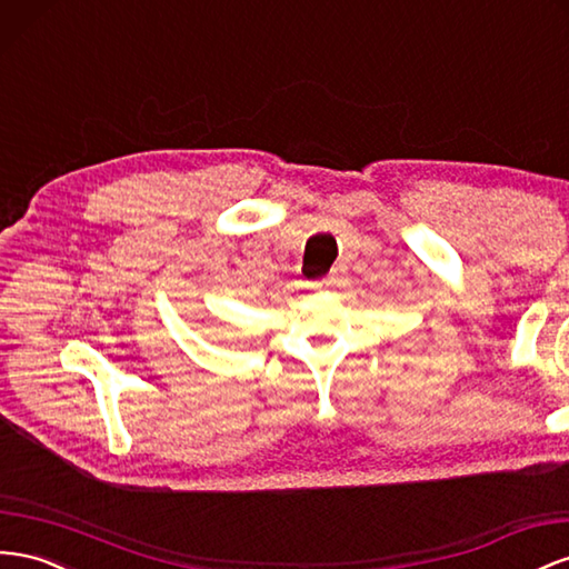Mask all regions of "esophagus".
Masks as SVG:
<instances>
[{
    "label": "esophagus",
    "instance_id": "esophagus-1",
    "mask_svg": "<svg viewBox=\"0 0 569 569\" xmlns=\"http://www.w3.org/2000/svg\"><path fill=\"white\" fill-rule=\"evenodd\" d=\"M335 282V278H322L318 282H311V289H328Z\"/></svg>",
    "mask_w": 569,
    "mask_h": 569
}]
</instances>
